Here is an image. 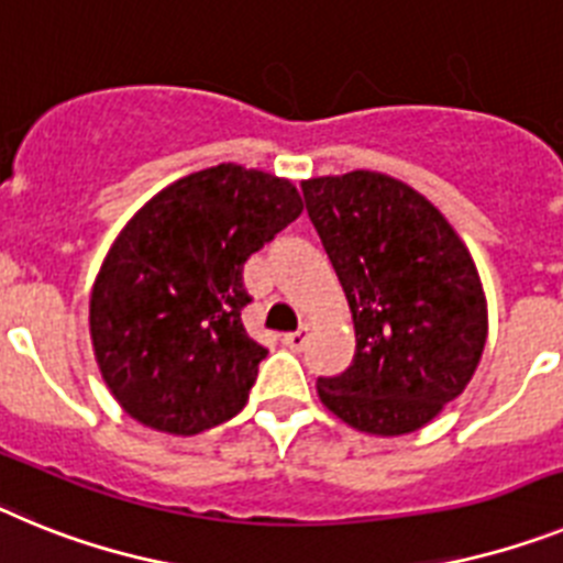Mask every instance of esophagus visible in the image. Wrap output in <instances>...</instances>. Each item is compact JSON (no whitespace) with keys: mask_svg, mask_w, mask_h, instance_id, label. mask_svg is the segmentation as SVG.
<instances>
[{"mask_svg":"<svg viewBox=\"0 0 563 563\" xmlns=\"http://www.w3.org/2000/svg\"><path fill=\"white\" fill-rule=\"evenodd\" d=\"M306 340H309V329H297V331H288V334H283V345L291 351H300L302 345H306Z\"/></svg>","mask_w":563,"mask_h":563,"instance_id":"obj_1","label":"esophagus"}]
</instances>
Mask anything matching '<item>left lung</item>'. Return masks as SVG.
<instances>
[{"label": "left lung", "mask_w": 563, "mask_h": 563, "mask_svg": "<svg viewBox=\"0 0 563 563\" xmlns=\"http://www.w3.org/2000/svg\"><path fill=\"white\" fill-rule=\"evenodd\" d=\"M306 212L349 297L356 351L317 376L322 405L379 437L422 428L471 383L487 302L471 252L417 189L356 169L302 180Z\"/></svg>", "instance_id": "1"}]
</instances>
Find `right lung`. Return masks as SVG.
Instances as JSON below:
<instances>
[{
  "mask_svg": "<svg viewBox=\"0 0 563 563\" xmlns=\"http://www.w3.org/2000/svg\"><path fill=\"white\" fill-rule=\"evenodd\" d=\"M300 212L288 180L218 164L121 229L92 286L90 334L130 417L189 437L241 413L268 354L243 329V263Z\"/></svg>",
  "mask_w": 563,
  "mask_h": 563,
  "instance_id": "obj_1",
  "label": "right lung"
}]
</instances>
